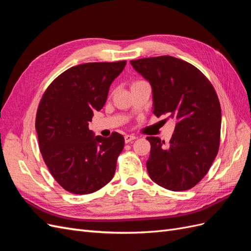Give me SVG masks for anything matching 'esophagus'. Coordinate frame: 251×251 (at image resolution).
<instances>
[{
    "mask_svg": "<svg viewBox=\"0 0 251 251\" xmlns=\"http://www.w3.org/2000/svg\"><path fill=\"white\" fill-rule=\"evenodd\" d=\"M136 139V137L134 135H126L125 136V141H126V143H128V142H131V141H133V140H135Z\"/></svg>",
    "mask_w": 251,
    "mask_h": 251,
    "instance_id": "1",
    "label": "esophagus"
}]
</instances>
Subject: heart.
Instances as JSON below:
<instances>
[{"label":"heart","mask_w":251,"mask_h":251,"mask_svg":"<svg viewBox=\"0 0 251 251\" xmlns=\"http://www.w3.org/2000/svg\"><path fill=\"white\" fill-rule=\"evenodd\" d=\"M136 82H138V81H135V82H134V83H136ZM134 83H133V85H134Z\"/></svg>","instance_id":"1"}]
</instances>
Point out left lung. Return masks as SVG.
<instances>
[{
    "label": "left lung",
    "instance_id": "obj_1",
    "mask_svg": "<svg viewBox=\"0 0 251 251\" xmlns=\"http://www.w3.org/2000/svg\"><path fill=\"white\" fill-rule=\"evenodd\" d=\"M131 65L151 83L155 115L176 120L168 148L159 137H147L151 179L174 192L194 187L219 151L221 105L215 88L195 66L170 55L135 59Z\"/></svg>",
    "mask_w": 251,
    "mask_h": 251
}]
</instances>
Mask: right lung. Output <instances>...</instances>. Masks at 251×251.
Returning <instances> with one entry per match:
<instances>
[{"instance_id": "1", "label": "right lung", "mask_w": 251, "mask_h": 251, "mask_svg": "<svg viewBox=\"0 0 251 251\" xmlns=\"http://www.w3.org/2000/svg\"><path fill=\"white\" fill-rule=\"evenodd\" d=\"M126 65L120 60L71 67L43 94L35 118L39 146L52 177L67 192L94 193L114 177L124 136L114 132L108 138L95 137L89 123Z\"/></svg>"}]
</instances>
